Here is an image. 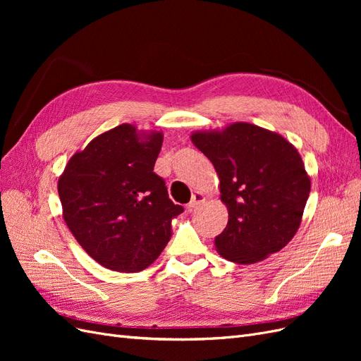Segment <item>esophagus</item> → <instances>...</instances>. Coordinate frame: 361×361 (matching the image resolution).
<instances>
[{
  "mask_svg": "<svg viewBox=\"0 0 361 361\" xmlns=\"http://www.w3.org/2000/svg\"><path fill=\"white\" fill-rule=\"evenodd\" d=\"M204 200H206V197H204L203 192H199V191L194 192L192 197H191V202L188 203V209H194V207L200 206Z\"/></svg>",
  "mask_w": 361,
  "mask_h": 361,
  "instance_id": "obj_1",
  "label": "esophagus"
}]
</instances>
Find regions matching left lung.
<instances>
[{
  "label": "left lung",
  "instance_id": "8db88e82",
  "mask_svg": "<svg viewBox=\"0 0 361 361\" xmlns=\"http://www.w3.org/2000/svg\"><path fill=\"white\" fill-rule=\"evenodd\" d=\"M220 179L228 221L215 248L235 264H256L277 253L297 233L310 194V176L293 145L277 133L245 122L192 133Z\"/></svg>",
  "mask_w": 361,
  "mask_h": 361
}]
</instances>
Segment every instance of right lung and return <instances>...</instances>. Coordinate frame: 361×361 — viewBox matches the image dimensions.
Instances as JSON below:
<instances>
[{
    "label": "right lung",
    "instance_id": "add662e5",
    "mask_svg": "<svg viewBox=\"0 0 361 361\" xmlns=\"http://www.w3.org/2000/svg\"><path fill=\"white\" fill-rule=\"evenodd\" d=\"M164 135L122 123L78 150L59 179L63 218L102 267L138 272L154 264L183 207L154 171Z\"/></svg>",
    "mask_w": 361,
    "mask_h": 361
}]
</instances>
